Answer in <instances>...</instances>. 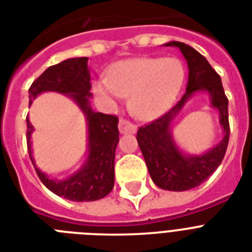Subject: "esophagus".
Segmentation results:
<instances>
[{
    "label": "esophagus",
    "instance_id": "1",
    "mask_svg": "<svg viewBox=\"0 0 252 252\" xmlns=\"http://www.w3.org/2000/svg\"><path fill=\"white\" fill-rule=\"evenodd\" d=\"M118 128H120V132H122V134H134V132H136V126L134 124H131L130 121L124 120V118H120Z\"/></svg>",
    "mask_w": 252,
    "mask_h": 252
}]
</instances>
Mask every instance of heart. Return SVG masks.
<instances>
[{
    "label": "heart",
    "instance_id": "b5f03b06",
    "mask_svg": "<svg viewBox=\"0 0 252 252\" xmlns=\"http://www.w3.org/2000/svg\"><path fill=\"white\" fill-rule=\"evenodd\" d=\"M184 76L175 58H134L113 64L108 77L94 82V91L109 103L130 96L128 108L135 117L155 120L171 108Z\"/></svg>",
    "mask_w": 252,
    "mask_h": 252
}]
</instances>
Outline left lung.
Instances as JSON below:
<instances>
[{
  "mask_svg": "<svg viewBox=\"0 0 252 252\" xmlns=\"http://www.w3.org/2000/svg\"><path fill=\"white\" fill-rule=\"evenodd\" d=\"M178 47L188 64L189 77L186 94L162 117L141 126L136 140L148 167L149 175L156 186L166 190L183 192L201 186L223 161L229 141L228 99L224 93L220 76L198 51L178 41L166 43ZM209 92L212 105L220 111L224 138L219 145L199 156L183 155L176 147L171 135V124L193 93Z\"/></svg>",
  "mask_w": 252,
  "mask_h": 252,
  "instance_id": "left-lung-1",
  "label": "left lung"
}]
</instances>
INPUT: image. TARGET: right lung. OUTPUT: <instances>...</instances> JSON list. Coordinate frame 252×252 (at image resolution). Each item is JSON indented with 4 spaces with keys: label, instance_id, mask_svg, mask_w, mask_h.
I'll return each mask as SVG.
<instances>
[{
    "label": "right lung",
    "instance_id": "add662e5",
    "mask_svg": "<svg viewBox=\"0 0 252 252\" xmlns=\"http://www.w3.org/2000/svg\"><path fill=\"white\" fill-rule=\"evenodd\" d=\"M87 58H72L49 66L29 87V103L45 91L66 94L84 112L87 121L89 156L84 166L64 180H55L43 174L36 166L32 156L31 135L33 126L27 116V147L33 166L43 186L56 196L89 202L105 197L114 186V153L118 143L117 116L94 112L89 103L91 96L90 72Z\"/></svg>",
    "mask_w": 252,
    "mask_h": 252
}]
</instances>
